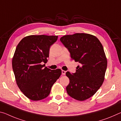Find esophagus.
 <instances>
[{"label":"esophagus","instance_id":"obj_1","mask_svg":"<svg viewBox=\"0 0 121 121\" xmlns=\"http://www.w3.org/2000/svg\"><path fill=\"white\" fill-rule=\"evenodd\" d=\"M61 72H62V74L63 75H65L66 74V71L62 70V71H61Z\"/></svg>","mask_w":121,"mask_h":121}]
</instances>
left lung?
Listing matches in <instances>:
<instances>
[{
	"instance_id": "obj_1",
	"label": "left lung",
	"mask_w": 121,
	"mask_h": 121,
	"mask_svg": "<svg viewBox=\"0 0 121 121\" xmlns=\"http://www.w3.org/2000/svg\"><path fill=\"white\" fill-rule=\"evenodd\" d=\"M60 41L80 65L75 73L67 72L69 79L68 94L75 99L84 101L94 95L102 86L107 67L103 46L96 36L86 33L64 35Z\"/></svg>"
}]
</instances>
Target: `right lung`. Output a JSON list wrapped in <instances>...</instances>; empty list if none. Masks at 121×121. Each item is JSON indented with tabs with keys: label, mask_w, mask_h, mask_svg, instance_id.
I'll return each instance as SVG.
<instances>
[{
	"label": "right lung",
	"mask_w": 121,
	"mask_h": 121,
	"mask_svg": "<svg viewBox=\"0 0 121 121\" xmlns=\"http://www.w3.org/2000/svg\"><path fill=\"white\" fill-rule=\"evenodd\" d=\"M58 36L29 35L21 40L12 59V68L17 84L30 99L39 101L47 97L51 88L61 74L60 69L45 67L49 48Z\"/></svg>",
	"instance_id": "add662e5"
}]
</instances>
